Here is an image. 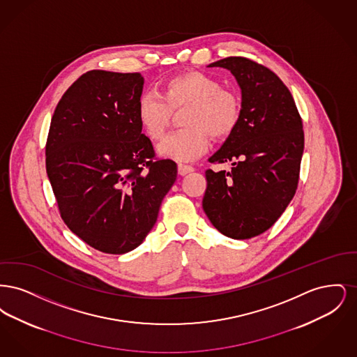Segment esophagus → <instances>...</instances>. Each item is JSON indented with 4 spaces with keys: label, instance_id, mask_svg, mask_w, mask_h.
<instances>
[{
    "label": "esophagus",
    "instance_id": "34e87169",
    "mask_svg": "<svg viewBox=\"0 0 357 357\" xmlns=\"http://www.w3.org/2000/svg\"><path fill=\"white\" fill-rule=\"evenodd\" d=\"M194 171V167L192 166H188V165H178V174L179 175H187V174H190V172H192Z\"/></svg>",
    "mask_w": 357,
    "mask_h": 357
}]
</instances>
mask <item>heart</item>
Returning <instances> with one entry per match:
<instances>
[{"instance_id": "heart-1", "label": "heart", "mask_w": 357, "mask_h": 357, "mask_svg": "<svg viewBox=\"0 0 357 357\" xmlns=\"http://www.w3.org/2000/svg\"><path fill=\"white\" fill-rule=\"evenodd\" d=\"M188 105L183 124L158 146V153L176 162H191L208 147V134L222 139L230 135L241 116L237 93L222 88L220 82L204 72H186L167 79L160 93L143 92L136 102V118L146 135L158 140L170 124L172 109Z\"/></svg>"}]
</instances>
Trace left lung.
Instances as JSON below:
<instances>
[{
    "instance_id": "8db88e82",
    "label": "left lung",
    "mask_w": 357,
    "mask_h": 357,
    "mask_svg": "<svg viewBox=\"0 0 357 357\" xmlns=\"http://www.w3.org/2000/svg\"><path fill=\"white\" fill-rule=\"evenodd\" d=\"M208 67L227 69L241 88L236 130L210 163L231 171H206L202 207L223 236L249 239L272 227L296 194L304 153L303 121L287 85L271 69L245 57Z\"/></svg>"
}]
</instances>
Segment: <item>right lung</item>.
<instances>
[{"label":"right lung","instance_id":"add662e5","mask_svg":"<svg viewBox=\"0 0 357 357\" xmlns=\"http://www.w3.org/2000/svg\"><path fill=\"white\" fill-rule=\"evenodd\" d=\"M140 73L93 69L69 86L52 116L47 174L63 221L108 255L137 248L176 179V163L153 160L136 102Z\"/></svg>","mask_w":357,"mask_h":357}]
</instances>
